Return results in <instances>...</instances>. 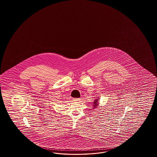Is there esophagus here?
Here are the masks:
<instances>
[{
  "mask_svg": "<svg viewBox=\"0 0 157 157\" xmlns=\"http://www.w3.org/2000/svg\"><path fill=\"white\" fill-rule=\"evenodd\" d=\"M81 101V99H79V98H74L73 99V101Z\"/></svg>",
  "mask_w": 157,
  "mask_h": 157,
  "instance_id": "34e87169",
  "label": "esophagus"
}]
</instances>
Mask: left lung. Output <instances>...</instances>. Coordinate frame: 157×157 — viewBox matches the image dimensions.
Listing matches in <instances>:
<instances>
[{"label":"left lung","mask_w":157,"mask_h":157,"mask_svg":"<svg viewBox=\"0 0 157 157\" xmlns=\"http://www.w3.org/2000/svg\"><path fill=\"white\" fill-rule=\"evenodd\" d=\"M98 101H95L94 102V108H96V107L98 106Z\"/></svg>","instance_id":"8db88e82"}]
</instances>
